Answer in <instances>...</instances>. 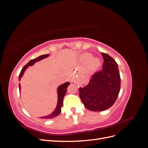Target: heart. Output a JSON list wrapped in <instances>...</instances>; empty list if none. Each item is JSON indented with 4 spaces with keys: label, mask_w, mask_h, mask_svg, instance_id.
Listing matches in <instances>:
<instances>
[{
    "label": "heart",
    "mask_w": 148,
    "mask_h": 148,
    "mask_svg": "<svg viewBox=\"0 0 148 148\" xmlns=\"http://www.w3.org/2000/svg\"><path fill=\"white\" fill-rule=\"evenodd\" d=\"M91 57V55L89 53H85L83 57L85 60H88L90 59ZM101 65V61L97 58H93V59H91L89 62V68L91 70H96L98 67H99Z\"/></svg>",
    "instance_id": "1"
}]
</instances>
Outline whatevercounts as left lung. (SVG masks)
<instances>
[{
	"label": "left lung",
	"mask_w": 148,
	"mask_h": 148,
	"mask_svg": "<svg viewBox=\"0 0 148 148\" xmlns=\"http://www.w3.org/2000/svg\"><path fill=\"white\" fill-rule=\"evenodd\" d=\"M102 69L92 75L88 85L79 88V95L84 106L91 111H103L112 106L120 89L118 64L108 54L101 52Z\"/></svg>",
	"instance_id": "1"
}]
</instances>
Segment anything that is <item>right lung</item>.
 <instances>
[{"instance_id":"right-lung-1","label":"right lung","mask_w":148,"mask_h":148,"mask_svg":"<svg viewBox=\"0 0 148 148\" xmlns=\"http://www.w3.org/2000/svg\"><path fill=\"white\" fill-rule=\"evenodd\" d=\"M49 54H45V55H42L41 56H39L37 58H36L34 59H32L28 63L26 64L25 66H23V68L22 69L21 72L19 75V81L21 79V78L23 77V75L25 73V70H26V69L28 68L29 66H31L33 65L34 64H35L36 62H37L38 61H40L41 60H42L44 58H46L49 56ZM69 85H70V83L69 82H66L64 84H61L60 86H59L57 88V94H58V101H57V105L56 109L54 110V111L53 112L50 114L46 116H43V117H40L41 119H52L54 118L57 116L59 115L61 112V108L62 107V104H63V99H64V97L65 96V94L66 92V90H67V87L69 86ZM19 90H21V86L20 84H19Z\"/></svg>"}]
</instances>
